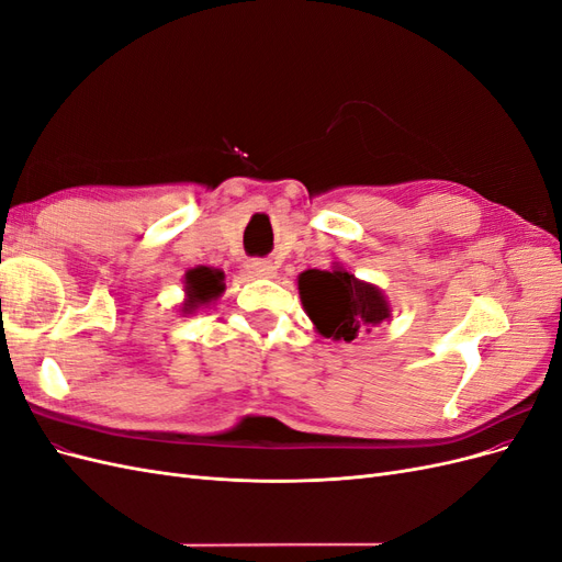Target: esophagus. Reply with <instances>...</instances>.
<instances>
[{
	"label": "esophagus",
	"instance_id": "1",
	"mask_svg": "<svg viewBox=\"0 0 562 562\" xmlns=\"http://www.w3.org/2000/svg\"><path fill=\"white\" fill-rule=\"evenodd\" d=\"M246 269L252 277H274L277 274V265L271 260H248Z\"/></svg>",
	"mask_w": 562,
	"mask_h": 562
}]
</instances>
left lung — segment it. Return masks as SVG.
I'll list each match as a JSON object with an SVG mask.
<instances>
[{
    "mask_svg": "<svg viewBox=\"0 0 562 562\" xmlns=\"http://www.w3.org/2000/svg\"><path fill=\"white\" fill-rule=\"evenodd\" d=\"M297 288L304 312L323 337L351 342L391 316L389 302L378 285L359 281L337 265L302 271Z\"/></svg>",
    "mask_w": 562,
    "mask_h": 562,
    "instance_id": "1",
    "label": "left lung"
}]
</instances>
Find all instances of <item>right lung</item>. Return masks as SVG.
<instances>
[{"instance_id":"obj_1","label":"right lung","mask_w":562,"mask_h":562,"mask_svg":"<svg viewBox=\"0 0 562 562\" xmlns=\"http://www.w3.org/2000/svg\"><path fill=\"white\" fill-rule=\"evenodd\" d=\"M225 274L213 267H194L184 274V293L187 300L182 304L184 314H192L194 310L211 304L225 291Z\"/></svg>"}]
</instances>
